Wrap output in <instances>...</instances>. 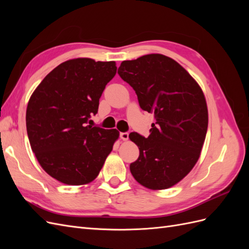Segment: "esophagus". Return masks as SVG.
<instances>
[{
  "label": "esophagus",
  "mask_w": 249,
  "mask_h": 249,
  "mask_svg": "<svg viewBox=\"0 0 249 249\" xmlns=\"http://www.w3.org/2000/svg\"><path fill=\"white\" fill-rule=\"evenodd\" d=\"M120 138H122L124 141H126L129 139V133H120Z\"/></svg>",
  "instance_id": "esophagus-1"
}]
</instances>
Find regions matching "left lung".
<instances>
[{"instance_id":"1","label":"left lung","mask_w":249,"mask_h":249,"mask_svg":"<svg viewBox=\"0 0 249 249\" xmlns=\"http://www.w3.org/2000/svg\"><path fill=\"white\" fill-rule=\"evenodd\" d=\"M118 74L135 90L141 109L155 117L147 138L129 135L139 148L132 176L147 189H168L199 159L209 122L205 94L182 65L162 54L125 60Z\"/></svg>"}]
</instances>
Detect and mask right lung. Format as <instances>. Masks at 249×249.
<instances>
[{
  "label": "right lung",
  "mask_w": 249,
  "mask_h": 249,
  "mask_svg": "<svg viewBox=\"0 0 249 249\" xmlns=\"http://www.w3.org/2000/svg\"><path fill=\"white\" fill-rule=\"evenodd\" d=\"M114 61L76 58L48 73L30 97L26 125L30 145L49 176L86 185L99 173L119 137L116 129L87 125L116 73Z\"/></svg>",
  "instance_id": "obj_1"
}]
</instances>
